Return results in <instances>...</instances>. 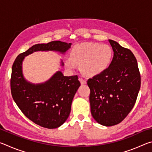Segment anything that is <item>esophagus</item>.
Returning <instances> with one entry per match:
<instances>
[{"label":"esophagus","mask_w":152,"mask_h":152,"mask_svg":"<svg viewBox=\"0 0 152 152\" xmlns=\"http://www.w3.org/2000/svg\"><path fill=\"white\" fill-rule=\"evenodd\" d=\"M79 80H80V82L81 84H85L86 83V80L84 79L83 78H82V77H80V78H79Z\"/></svg>","instance_id":"1"}]
</instances>
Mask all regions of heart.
Returning a JSON list of instances; mask_svg holds the SVG:
<instances>
[{
    "mask_svg": "<svg viewBox=\"0 0 152 152\" xmlns=\"http://www.w3.org/2000/svg\"><path fill=\"white\" fill-rule=\"evenodd\" d=\"M113 56L109 45L87 42L74 45L70 53V59L66 60V65L71 69L82 65V70L87 76H96L107 70Z\"/></svg>",
    "mask_w": 152,
    "mask_h": 152,
    "instance_id": "heart-1",
    "label": "heart"
}]
</instances>
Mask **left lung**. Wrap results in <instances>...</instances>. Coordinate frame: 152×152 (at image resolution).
<instances>
[{
  "instance_id": "8db88e82",
  "label": "left lung",
  "mask_w": 152,
  "mask_h": 152,
  "mask_svg": "<svg viewBox=\"0 0 152 152\" xmlns=\"http://www.w3.org/2000/svg\"><path fill=\"white\" fill-rule=\"evenodd\" d=\"M109 42L114 51L109 68L87 81L92 116L107 127L119 124L127 116L141 86L137 61L132 51L115 41Z\"/></svg>"
}]
</instances>
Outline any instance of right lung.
<instances>
[{"label":"right lung","instance_id":"1","mask_svg":"<svg viewBox=\"0 0 152 152\" xmlns=\"http://www.w3.org/2000/svg\"><path fill=\"white\" fill-rule=\"evenodd\" d=\"M70 46V43L60 41L35 44L20 53L12 64L11 78L12 99L25 116L41 127L55 129L66 121L80 82L77 75L64 76L58 71L44 83L31 84L23 75L22 62L25 56L34 51H57L64 53ZM61 65H64L62 62Z\"/></svg>","mask_w":152,"mask_h":152}]
</instances>
